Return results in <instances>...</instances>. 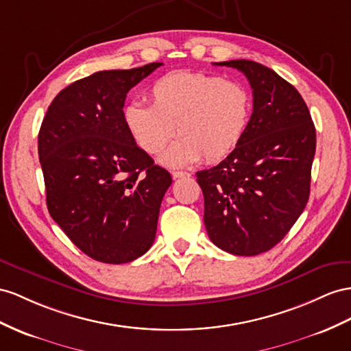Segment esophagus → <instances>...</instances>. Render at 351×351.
Returning <instances> with one entry per match:
<instances>
[{"label":"esophagus","mask_w":351,"mask_h":351,"mask_svg":"<svg viewBox=\"0 0 351 351\" xmlns=\"http://www.w3.org/2000/svg\"><path fill=\"white\" fill-rule=\"evenodd\" d=\"M172 176H173L175 179H176V178H186V176H190V173H188V172H182V170H173Z\"/></svg>","instance_id":"esophagus-1"}]
</instances>
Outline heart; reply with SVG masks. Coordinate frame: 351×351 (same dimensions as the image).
Returning <instances> with one entry per match:
<instances>
[{
  "instance_id": "1",
  "label": "heart",
  "mask_w": 351,
  "mask_h": 351,
  "mask_svg": "<svg viewBox=\"0 0 351 351\" xmlns=\"http://www.w3.org/2000/svg\"><path fill=\"white\" fill-rule=\"evenodd\" d=\"M151 106L125 105V129L149 156L179 139L161 157V163L181 167L204 158L217 163L230 156L243 139L252 117V95L239 82L204 73H173L149 88Z\"/></svg>"
}]
</instances>
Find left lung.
Wrapping results in <instances>:
<instances>
[{
  "instance_id": "obj_1",
  "label": "left lung",
  "mask_w": 351,
  "mask_h": 351,
  "mask_svg": "<svg viewBox=\"0 0 351 351\" xmlns=\"http://www.w3.org/2000/svg\"><path fill=\"white\" fill-rule=\"evenodd\" d=\"M215 65L246 75L254 112L236 149L195 173L204 197V226L219 249L254 256L274 247L305 209L316 129L298 90L273 69L245 59Z\"/></svg>"
}]
</instances>
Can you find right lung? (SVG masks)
<instances>
[{
  "label": "right lung",
  "mask_w": 351,
  "mask_h": 351,
  "mask_svg": "<svg viewBox=\"0 0 351 351\" xmlns=\"http://www.w3.org/2000/svg\"><path fill=\"white\" fill-rule=\"evenodd\" d=\"M163 64L99 71L53 99L38 133L50 217L87 256L105 264L139 258L156 239L172 184L125 129L129 90Z\"/></svg>",
  "instance_id": "add662e5"
}]
</instances>
